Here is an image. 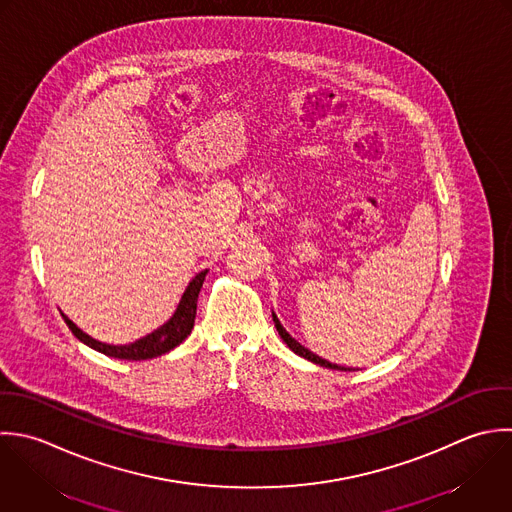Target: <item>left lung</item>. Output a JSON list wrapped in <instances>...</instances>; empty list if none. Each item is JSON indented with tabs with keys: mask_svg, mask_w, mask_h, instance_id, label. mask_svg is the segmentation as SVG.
I'll use <instances>...</instances> for the list:
<instances>
[{
	"mask_svg": "<svg viewBox=\"0 0 512 512\" xmlns=\"http://www.w3.org/2000/svg\"><path fill=\"white\" fill-rule=\"evenodd\" d=\"M273 323H275V327H277V331H279V335H281V339L287 343V347L295 353V355H299V357H303V359H307V361H311V363H315V365H319V367H325V369H335V371H351V369H347V367H339V365H333V363H329V361H325V359H321L319 355H315V353H311L309 349H305L299 341H295L287 331H285V327L281 325V321L277 319V315L273 313Z\"/></svg>",
	"mask_w": 512,
	"mask_h": 512,
	"instance_id": "8db88e82",
	"label": "left lung"
}]
</instances>
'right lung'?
I'll list each match as a JSON object with an SVG mask.
<instances>
[{"label": "right lung", "mask_w": 512, "mask_h": 512, "mask_svg": "<svg viewBox=\"0 0 512 512\" xmlns=\"http://www.w3.org/2000/svg\"><path fill=\"white\" fill-rule=\"evenodd\" d=\"M205 275H207V269L197 273L185 293L181 295L179 299V305L175 309V313L171 315V319L167 323H163L161 327H157L153 333L133 341V343H127V345H107V343H101V341H95L93 337H89L87 333H83L65 313H61L63 321L67 323V327L71 329V333L87 347L107 355V357H113V359H127V361H145V359H153V357H159L163 353H169L171 349H175L193 329V323H195V313H197V297H199V291L203 287V281H205Z\"/></svg>", "instance_id": "add662e5"}]
</instances>
